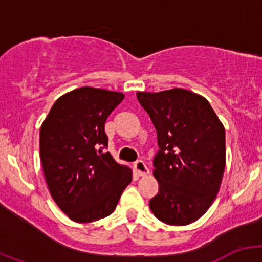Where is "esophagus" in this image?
Masks as SVG:
<instances>
[{"instance_id":"1","label":"esophagus","mask_w":262,"mask_h":262,"mask_svg":"<svg viewBox=\"0 0 262 262\" xmlns=\"http://www.w3.org/2000/svg\"><path fill=\"white\" fill-rule=\"evenodd\" d=\"M134 170L137 171L138 176H146L149 173V170H148L147 165L142 160H138L134 162Z\"/></svg>"}]
</instances>
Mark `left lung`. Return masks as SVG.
Wrapping results in <instances>:
<instances>
[{"instance_id":"1","label":"left lung","mask_w":262,"mask_h":262,"mask_svg":"<svg viewBox=\"0 0 262 262\" xmlns=\"http://www.w3.org/2000/svg\"><path fill=\"white\" fill-rule=\"evenodd\" d=\"M157 132L153 175L158 192L149 200L156 218L186 226L203 215L218 194L226 166V132L209 102L184 89L138 92Z\"/></svg>"}]
</instances>
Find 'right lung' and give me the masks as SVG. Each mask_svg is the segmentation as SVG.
<instances>
[{
  "label": "right lung",
  "mask_w": 262,
  "mask_h": 262,
  "mask_svg": "<svg viewBox=\"0 0 262 262\" xmlns=\"http://www.w3.org/2000/svg\"><path fill=\"white\" fill-rule=\"evenodd\" d=\"M123 99L121 92L73 90L54 102L40 128V161L50 195L78 223L110 215L132 181V171L105 153V121Z\"/></svg>",
  "instance_id": "right-lung-1"
}]
</instances>
